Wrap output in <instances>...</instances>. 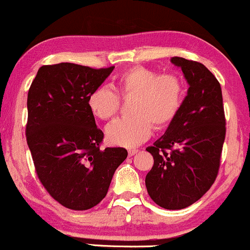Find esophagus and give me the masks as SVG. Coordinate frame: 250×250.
Returning a JSON list of instances; mask_svg holds the SVG:
<instances>
[{
  "instance_id": "34e87169",
  "label": "esophagus",
  "mask_w": 250,
  "mask_h": 250,
  "mask_svg": "<svg viewBox=\"0 0 250 250\" xmlns=\"http://www.w3.org/2000/svg\"><path fill=\"white\" fill-rule=\"evenodd\" d=\"M138 152H139L138 149H129L128 150V154H129V156H133V155H135Z\"/></svg>"
}]
</instances>
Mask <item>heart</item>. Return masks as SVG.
Returning <instances> with one entry per match:
<instances>
[{"label":"heart","mask_w":250,"mask_h":250,"mask_svg":"<svg viewBox=\"0 0 250 250\" xmlns=\"http://www.w3.org/2000/svg\"><path fill=\"white\" fill-rule=\"evenodd\" d=\"M117 90L123 97L135 96L133 116L121 117L106 127L110 144L135 147L152 135L153 128H163L179 112L184 98V83L174 73L159 75L152 68L134 66L123 72L117 81ZM120 96L108 86H101L89 96L87 104L95 116L110 120L120 109Z\"/></svg>","instance_id":"b5f03b06"}]
</instances>
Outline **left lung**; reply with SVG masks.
<instances>
[{
  "instance_id": "left-lung-1",
  "label": "left lung",
  "mask_w": 250,
  "mask_h": 250,
  "mask_svg": "<svg viewBox=\"0 0 250 250\" xmlns=\"http://www.w3.org/2000/svg\"><path fill=\"white\" fill-rule=\"evenodd\" d=\"M188 81V96L165 135L146 148L154 165L146 175L150 198L167 210L201 199L217 178L226 139V115L219 82L204 65L171 59Z\"/></svg>"
}]
</instances>
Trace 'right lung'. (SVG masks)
Returning <instances> with one entry per match:
<instances>
[{"label": "right lung", "mask_w": 250, "mask_h": 250, "mask_svg": "<svg viewBox=\"0 0 250 250\" xmlns=\"http://www.w3.org/2000/svg\"><path fill=\"white\" fill-rule=\"evenodd\" d=\"M114 67L43 65L28 90L26 139L35 172L49 196L67 209L96 207L128 155L122 147L101 149L103 131L87 104Z\"/></svg>", "instance_id": "add662e5"}]
</instances>
